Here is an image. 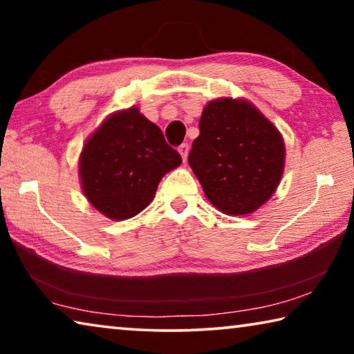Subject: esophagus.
I'll return each mask as SVG.
<instances>
[{
  "mask_svg": "<svg viewBox=\"0 0 354 354\" xmlns=\"http://www.w3.org/2000/svg\"><path fill=\"white\" fill-rule=\"evenodd\" d=\"M178 151H179V154H181V158L185 162V160H187V156H189V145H187V143H183V145L178 148Z\"/></svg>",
  "mask_w": 354,
  "mask_h": 354,
  "instance_id": "obj_1",
  "label": "esophagus"
}]
</instances>
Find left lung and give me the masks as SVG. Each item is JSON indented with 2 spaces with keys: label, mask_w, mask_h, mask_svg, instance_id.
Returning <instances> with one entry per match:
<instances>
[{
  "label": "left lung",
  "mask_w": 354,
  "mask_h": 354,
  "mask_svg": "<svg viewBox=\"0 0 354 354\" xmlns=\"http://www.w3.org/2000/svg\"><path fill=\"white\" fill-rule=\"evenodd\" d=\"M284 164L283 136L251 101L221 97L205 106L189 165L220 212L237 217L266 205Z\"/></svg>",
  "instance_id": "left-lung-1"
}]
</instances>
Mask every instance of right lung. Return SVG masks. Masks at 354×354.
Returning a JSON list of instances; mask_svg holds the SVG:
<instances>
[{"label": "right lung", "mask_w": 354, "mask_h": 354, "mask_svg": "<svg viewBox=\"0 0 354 354\" xmlns=\"http://www.w3.org/2000/svg\"><path fill=\"white\" fill-rule=\"evenodd\" d=\"M181 162L158 124L133 106L111 113L88 136L77 170L87 201L104 217L120 221L142 212L162 176Z\"/></svg>", "instance_id": "add662e5"}]
</instances>
